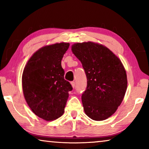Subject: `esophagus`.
<instances>
[{
    "label": "esophagus",
    "instance_id": "34e87169",
    "mask_svg": "<svg viewBox=\"0 0 149 149\" xmlns=\"http://www.w3.org/2000/svg\"><path fill=\"white\" fill-rule=\"evenodd\" d=\"M71 85H72V87L74 88L75 86V83L74 81H72V82H71Z\"/></svg>",
    "mask_w": 149,
    "mask_h": 149
}]
</instances>
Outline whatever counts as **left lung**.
I'll return each mask as SVG.
<instances>
[{"label": "left lung", "instance_id": "left-lung-1", "mask_svg": "<svg viewBox=\"0 0 149 149\" xmlns=\"http://www.w3.org/2000/svg\"><path fill=\"white\" fill-rule=\"evenodd\" d=\"M72 51L81 62L87 79L81 96L85 113L93 120H107L124 98L127 87L124 66L114 52L97 42L74 43Z\"/></svg>", "mask_w": 149, "mask_h": 149}]
</instances>
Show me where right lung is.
Instances as JSON below:
<instances>
[{"instance_id": "1", "label": "right lung", "mask_w": 149, "mask_h": 149, "mask_svg": "<svg viewBox=\"0 0 149 149\" xmlns=\"http://www.w3.org/2000/svg\"><path fill=\"white\" fill-rule=\"evenodd\" d=\"M69 42L46 45L34 52L22 74V89L30 109L46 121L64 114L72 87L64 79L61 65Z\"/></svg>"}]
</instances>
